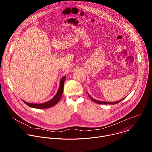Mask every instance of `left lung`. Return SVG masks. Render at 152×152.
<instances>
[{"label":"left lung","mask_w":152,"mask_h":152,"mask_svg":"<svg viewBox=\"0 0 152 152\" xmlns=\"http://www.w3.org/2000/svg\"><path fill=\"white\" fill-rule=\"evenodd\" d=\"M88 96L90 97V98L91 99V100L92 101H94V102H95V103H97V104H112V105H113V104H118V103H119V102H120L121 101H122L123 99H125V98H122V99H121V100H119V101H116V102H105V101H98V100H96V99H94L92 97H91V96H90V95L88 93Z\"/></svg>","instance_id":"obj_1"}]
</instances>
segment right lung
<instances>
[{"label":"right lung","mask_w":152,"mask_h":152,"mask_svg":"<svg viewBox=\"0 0 152 152\" xmlns=\"http://www.w3.org/2000/svg\"><path fill=\"white\" fill-rule=\"evenodd\" d=\"M65 76H64L60 80V86L59 88L58 89V91L57 92V94L55 95V96L51 99L50 101L46 102H44L42 104H32V103H28L27 102L24 101H23L27 105L29 106L31 108H33L37 109H46L49 108L50 107H52L53 106H54L56 104H57L58 101H60V99L61 98L62 94H63V89H64V81H65Z\"/></svg>","instance_id":"right-lung-1"}]
</instances>
